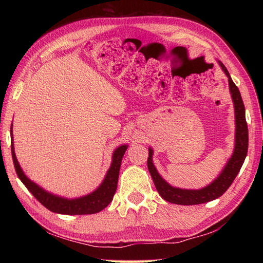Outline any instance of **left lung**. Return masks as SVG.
Instances as JSON below:
<instances>
[{
    "label": "left lung",
    "mask_w": 263,
    "mask_h": 263,
    "mask_svg": "<svg viewBox=\"0 0 263 263\" xmlns=\"http://www.w3.org/2000/svg\"><path fill=\"white\" fill-rule=\"evenodd\" d=\"M217 62L228 78V87H230L231 97L234 104V113H235V144H234L233 154L231 158L227 160L224 168L219 173V175L210 184L199 190H189L173 186L161 177L153 163L154 149L149 147V157L147 160L149 173L153 177L155 186L157 189L160 197L171 203L192 205L205 203L219 198L220 195L227 191V189L231 186L233 181L235 180L236 175L238 174L244 163L245 157H247L249 147V131L247 120H245V107L241 92H239L235 83L233 82L226 66L220 61H217Z\"/></svg>",
    "instance_id": "8db88e82"
}]
</instances>
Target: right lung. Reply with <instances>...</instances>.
<instances>
[{
  "mask_svg": "<svg viewBox=\"0 0 263 263\" xmlns=\"http://www.w3.org/2000/svg\"><path fill=\"white\" fill-rule=\"evenodd\" d=\"M11 153H12V159L14 164V168L16 175L20 178V181L25 184V186L29 190V192L41 202L45 208L51 210L55 214L61 215H90L97 214L107 206L113 197L117 187V181H119V174L121 168L122 158L124 156L127 144H121L117 147L113 156H111V163L109 168L106 173L103 182L99 184V186L92 191L91 193L83 195L80 198L68 199L60 195L53 194L46 191L45 189L39 186L37 183L31 181L28 177L25 172L22 171L18 159L14 153V142H13V133H12V124H11Z\"/></svg>",
  "mask_w": 263,
  "mask_h": 263,
  "instance_id": "right-lung-1",
  "label": "right lung"
}]
</instances>
